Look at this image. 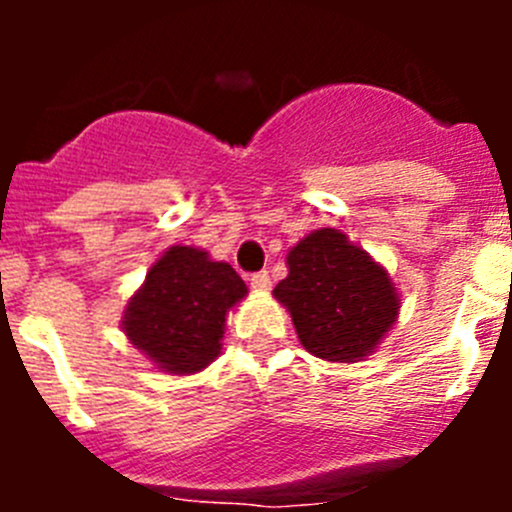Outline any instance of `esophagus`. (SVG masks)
Returning <instances> with one entry per match:
<instances>
[{
    "mask_svg": "<svg viewBox=\"0 0 512 512\" xmlns=\"http://www.w3.org/2000/svg\"><path fill=\"white\" fill-rule=\"evenodd\" d=\"M251 287L253 289H261V292H266V289L271 287V279L266 271H256V274H251Z\"/></svg>",
    "mask_w": 512,
    "mask_h": 512,
    "instance_id": "obj_1",
    "label": "esophagus"
}]
</instances>
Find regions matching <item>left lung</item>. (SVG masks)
Segmentation results:
<instances>
[{
  "label": "left lung",
  "instance_id": "8db88e82",
  "mask_svg": "<svg viewBox=\"0 0 512 512\" xmlns=\"http://www.w3.org/2000/svg\"><path fill=\"white\" fill-rule=\"evenodd\" d=\"M287 279L274 297L292 315L297 338L325 361H361L400 315L390 274L336 228L305 235L287 253Z\"/></svg>",
  "mask_w": 512,
  "mask_h": 512
}]
</instances>
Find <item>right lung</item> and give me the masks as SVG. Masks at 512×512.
Returning a JSON list of instances; mask_svg holds the SVG:
<instances>
[{
  "instance_id": "1",
  "label": "right lung",
  "mask_w": 512,
  "mask_h": 512,
  "mask_svg": "<svg viewBox=\"0 0 512 512\" xmlns=\"http://www.w3.org/2000/svg\"><path fill=\"white\" fill-rule=\"evenodd\" d=\"M246 295L230 264L202 248L171 246L130 297L122 330L161 372L194 374L220 356L225 315Z\"/></svg>"
}]
</instances>
